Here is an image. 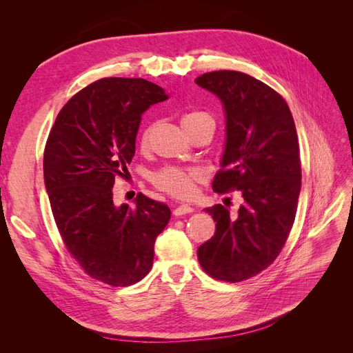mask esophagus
I'll return each mask as SVG.
<instances>
[{
    "mask_svg": "<svg viewBox=\"0 0 353 353\" xmlns=\"http://www.w3.org/2000/svg\"><path fill=\"white\" fill-rule=\"evenodd\" d=\"M191 212H194V209L191 208V206H188V205H179V206H176L174 209V215L175 216H181V215H185V213H191Z\"/></svg>",
    "mask_w": 353,
    "mask_h": 353,
    "instance_id": "34e87169",
    "label": "esophagus"
}]
</instances>
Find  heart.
Instances as JSON below:
<instances>
[{"mask_svg": "<svg viewBox=\"0 0 353 353\" xmlns=\"http://www.w3.org/2000/svg\"><path fill=\"white\" fill-rule=\"evenodd\" d=\"M203 119H212V116L206 112L193 110L183 114V117H181V123H183L184 128H187ZM148 138H150V128L147 126L140 134V145L143 148L147 147ZM200 178H201V174L199 169L176 168V166L162 168L152 176L153 184L159 190H162L165 193L178 199H190L193 196L196 191V183Z\"/></svg>", "mask_w": 353, "mask_h": 353, "instance_id": "b5f03b06", "label": "heart"}]
</instances>
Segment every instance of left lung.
Returning <instances> with one entry per match:
<instances>
[{
  "label": "left lung",
  "mask_w": 353,
  "mask_h": 353,
  "mask_svg": "<svg viewBox=\"0 0 353 353\" xmlns=\"http://www.w3.org/2000/svg\"><path fill=\"white\" fill-rule=\"evenodd\" d=\"M196 83L225 110L227 141L213 191L239 190L244 200L236 216L222 205L205 209L216 230L197 258L213 279L239 283L268 268L293 227L302 179L297 132L285 100L250 74L216 70Z\"/></svg>",
  "instance_id": "1"
}]
</instances>
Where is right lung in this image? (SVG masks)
<instances>
[{
    "label": "right lung",
    "instance_id": "add662e5",
    "mask_svg": "<svg viewBox=\"0 0 353 353\" xmlns=\"http://www.w3.org/2000/svg\"><path fill=\"white\" fill-rule=\"evenodd\" d=\"M168 100L143 78H103L63 105L44 150V183L68 252L94 280L135 284L153 266L154 241L170 219L165 203L138 194L113 203L116 176L135 154L141 114Z\"/></svg>",
    "mask_w": 353,
    "mask_h": 353
}]
</instances>
